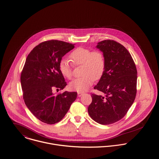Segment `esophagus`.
<instances>
[{
	"instance_id": "1",
	"label": "esophagus",
	"mask_w": 159,
	"mask_h": 159,
	"mask_svg": "<svg viewBox=\"0 0 159 159\" xmlns=\"http://www.w3.org/2000/svg\"><path fill=\"white\" fill-rule=\"evenodd\" d=\"M77 95H78V97H81L82 95H84V93H83V92H78V93H77Z\"/></svg>"
}]
</instances>
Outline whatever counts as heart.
Returning a JSON list of instances; mask_svg holds the SVG:
<instances>
[{
    "label": "heart",
    "mask_w": 159,
    "mask_h": 159,
    "mask_svg": "<svg viewBox=\"0 0 159 159\" xmlns=\"http://www.w3.org/2000/svg\"><path fill=\"white\" fill-rule=\"evenodd\" d=\"M70 58L74 65H83L82 75L69 84V88L77 92H84L92 85L94 80L100 79L103 74L105 61L103 55L99 51H92L86 48L79 47L71 52ZM61 74L68 79L73 75L72 66L70 61L63 58L59 63Z\"/></svg>",
    "instance_id": "b5f03b06"
}]
</instances>
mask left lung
<instances>
[{"instance_id":"8db88e82","label":"left lung","mask_w":159,"mask_h":159,"mask_svg":"<svg viewBox=\"0 0 159 159\" xmlns=\"http://www.w3.org/2000/svg\"><path fill=\"white\" fill-rule=\"evenodd\" d=\"M96 47L103 53L105 68L94 89L104 95L92 94L88 112L96 122L109 125L122 119L134 103L137 71L130 54L120 43L105 40L98 42Z\"/></svg>"}]
</instances>
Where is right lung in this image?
Masks as SVG:
<instances>
[{"mask_svg":"<svg viewBox=\"0 0 159 159\" xmlns=\"http://www.w3.org/2000/svg\"><path fill=\"white\" fill-rule=\"evenodd\" d=\"M74 45L57 40L45 41L35 47L26 59L20 76L23 98L32 114L43 123L60 122L77 97L75 92L58 95L52 92L67 85L59 63Z\"/></svg>","mask_w":159,"mask_h":159,"instance_id":"right-lung-1","label":"right lung"}]
</instances>
